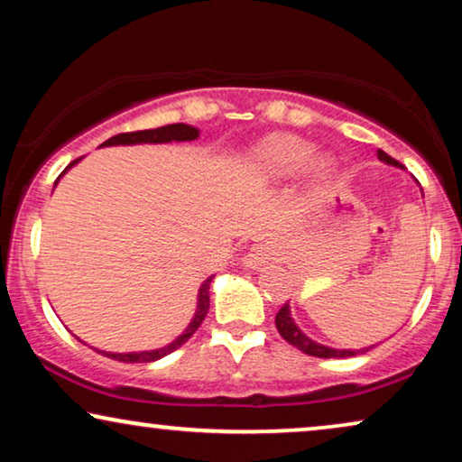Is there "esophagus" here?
I'll return each mask as SVG.
<instances>
[{"mask_svg": "<svg viewBox=\"0 0 462 462\" xmlns=\"http://www.w3.org/2000/svg\"><path fill=\"white\" fill-rule=\"evenodd\" d=\"M273 258V252L267 244H256L254 248H250L248 254L244 256V267L245 269H261Z\"/></svg>", "mask_w": 462, "mask_h": 462, "instance_id": "obj_1", "label": "esophagus"}]
</instances>
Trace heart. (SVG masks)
I'll return each instance as SVG.
<instances>
[{
    "label": "heart",
    "instance_id": "obj_1",
    "mask_svg": "<svg viewBox=\"0 0 462 462\" xmlns=\"http://www.w3.org/2000/svg\"><path fill=\"white\" fill-rule=\"evenodd\" d=\"M256 166L271 176H290L307 163L313 179L330 176L334 162L328 155H313V144L294 134H271L256 144Z\"/></svg>",
    "mask_w": 462,
    "mask_h": 462
}]
</instances>
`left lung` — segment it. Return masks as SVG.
<instances>
[{"label":"left lung","mask_w":462,"mask_h":462,"mask_svg":"<svg viewBox=\"0 0 462 462\" xmlns=\"http://www.w3.org/2000/svg\"><path fill=\"white\" fill-rule=\"evenodd\" d=\"M378 160L389 163V166H395V168H403L400 162H395L393 157H389L384 151L378 149ZM275 326H277V332L282 334V338L290 343L296 349H300L302 353H307V356H313V357H353V356H362V353L370 351L372 346H364V349H334V346H328V345H321L318 340L309 338L305 332L300 330L299 326L294 324L292 319V313H290V305L286 302L280 311L275 315Z\"/></svg>","instance_id":"8db88e82"}]
</instances>
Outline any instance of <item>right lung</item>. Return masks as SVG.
Returning <instances> with one entry per match:
<instances>
[{
    "mask_svg": "<svg viewBox=\"0 0 462 462\" xmlns=\"http://www.w3.org/2000/svg\"><path fill=\"white\" fill-rule=\"evenodd\" d=\"M199 136V130L193 128V125L189 124H170V125H162V128H155V130H141V132H125V134H117V136H111L109 141H105L100 147H116V144H143V143H149V144H160V143H187V141H195V138ZM81 160V157H79ZM79 160H75L69 163V166L62 170V174L67 172L69 168H73L75 163ZM60 174V176H62ZM60 176L56 179V182L60 180ZM54 182V185H56ZM214 280V275L208 277V280L201 283L199 286V292H198V309H195V315L193 319L189 321V326L182 330V334L179 338H174L172 343L166 345V346H160V349H153V351H138V353H111V351H98L103 353V356L111 357V359H117V362H128V364H136V362H155V359H162L166 357L168 353H172L179 349L187 343L189 338L193 337V332L198 330L201 326V321H204L208 309H210V282Z\"/></svg>",
    "mask_w": 462,
    "mask_h": 462,
    "instance_id": "obj_1",
    "label": "right lung"
}]
</instances>
